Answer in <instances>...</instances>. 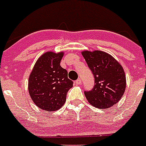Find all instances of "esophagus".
I'll list each match as a JSON object with an SVG mask.
<instances>
[{
  "label": "esophagus",
  "instance_id": "esophagus-1",
  "mask_svg": "<svg viewBox=\"0 0 146 146\" xmlns=\"http://www.w3.org/2000/svg\"><path fill=\"white\" fill-rule=\"evenodd\" d=\"M81 82H82V81H81V79H77L76 81L75 82V84L76 85H79V84H81Z\"/></svg>",
  "mask_w": 146,
  "mask_h": 146
}]
</instances>
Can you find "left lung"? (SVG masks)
Returning a JSON list of instances; mask_svg holds the SVG:
<instances>
[{
	"mask_svg": "<svg viewBox=\"0 0 146 146\" xmlns=\"http://www.w3.org/2000/svg\"><path fill=\"white\" fill-rule=\"evenodd\" d=\"M94 77L93 89L85 92L89 104L99 109L117 104L126 88V76L122 66L110 54L100 50L82 52Z\"/></svg>",
	"mask_w": 146,
	"mask_h": 146,
	"instance_id": "left-lung-1",
	"label": "left lung"
}]
</instances>
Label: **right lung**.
Masks as SVG:
<instances>
[{"label":"right lung","mask_w":146,"mask_h":146,"mask_svg":"<svg viewBox=\"0 0 146 146\" xmlns=\"http://www.w3.org/2000/svg\"><path fill=\"white\" fill-rule=\"evenodd\" d=\"M64 52H47L35 63L29 76L28 92L39 108L48 112L59 110L66 101L67 92L73 87L67 71L60 65Z\"/></svg>","instance_id":"1"}]
</instances>
